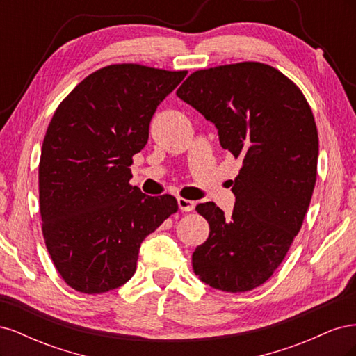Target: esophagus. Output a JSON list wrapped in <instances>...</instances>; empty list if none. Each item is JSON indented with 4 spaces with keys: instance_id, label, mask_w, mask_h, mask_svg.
Wrapping results in <instances>:
<instances>
[{
    "instance_id": "1",
    "label": "esophagus",
    "mask_w": 356,
    "mask_h": 356,
    "mask_svg": "<svg viewBox=\"0 0 356 356\" xmlns=\"http://www.w3.org/2000/svg\"><path fill=\"white\" fill-rule=\"evenodd\" d=\"M178 207L182 212H190L195 209L196 203L193 200H188V199H184V197H178Z\"/></svg>"
}]
</instances>
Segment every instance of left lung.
<instances>
[{
	"label": "left lung",
	"instance_id": "obj_1",
	"mask_svg": "<svg viewBox=\"0 0 356 356\" xmlns=\"http://www.w3.org/2000/svg\"><path fill=\"white\" fill-rule=\"evenodd\" d=\"M177 95L242 161L232 217L213 202L196 207L209 236L193 252V270L215 289L251 291L284 261L309 209L319 152L314 113L293 80L261 62L199 70Z\"/></svg>",
	"mask_w": 356,
	"mask_h": 356
}]
</instances>
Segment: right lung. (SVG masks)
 I'll return each instance as SVG.
<instances>
[{"label":"right lung","mask_w":356,"mask_h":356,"mask_svg":"<svg viewBox=\"0 0 356 356\" xmlns=\"http://www.w3.org/2000/svg\"><path fill=\"white\" fill-rule=\"evenodd\" d=\"M187 71L114 63L88 75L53 114L38 166L42 236L72 289L102 294L136 270L139 246L178 211L129 184L157 105Z\"/></svg>","instance_id":"add662e5"}]
</instances>
